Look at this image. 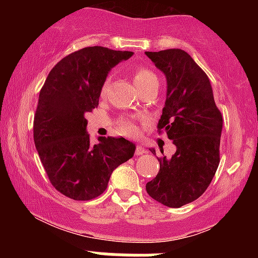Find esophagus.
<instances>
[{
  "label": "esophagus",
  "mask_w": 258,
  "mask_h": 258,
  "mask_svg": "<svg viewBox=\"0 0 258 258\" xmlns=\"http://www.w3.org/2000/svg\"><path fill=\"white\" fill-rule=\"evenodd\" d=\"M144 153H146V148L142 146H137V148H136V155H143Z\"/></svg>",
  "instance_id": "obj_1"
}]
</instances>
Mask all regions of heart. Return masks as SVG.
<instances>
[{
  "label": "heart",
  "instance_id": "heart-1",
  "mask_svg": "<svg viewBox=\"0 0 258 258\" xmlns=\"http://www.w3.org/2000/svg\"><path fill=\"white\" fill-rule=\"evenodd\" d=\"M156 81H158L156 75L152 72V70L148 69V68H137V69L133 72V82H135L136 87H137L138 90H142V88L146 87V86L153 84V82H156ZM109 82H110V79L108 78L102 86V94H104L106 90H108ZM119 126L122 132L133 133L136 131L135 123H133V121H131V120L122 119L120 121Z\"/></svg>",
  "mask_w": 258,
  "mask_h": 258
}]
</instances>
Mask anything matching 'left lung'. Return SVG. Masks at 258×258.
<instances>
[{
	"label": "left lung",
	"instance_id": "obj_1",
	"mask_svg": "<svg viewBox=\"0 0 258 258\" xmlns=\"http://www.w3.org/2000/svg\"><path fill=\"white\" fill-rule=\"evenodd\" d=\"M146 54L167 84L158 131L176 146L171 158L158 159L160 171L147 183V193L162 205L180 207L201 197L214 178L223 119L209 78L188 53L165 49ZM150 152L156 155L154 148Z\"/></svg>",
	"mask_w": 258,
	"mask_h": 258
}]
</instances>
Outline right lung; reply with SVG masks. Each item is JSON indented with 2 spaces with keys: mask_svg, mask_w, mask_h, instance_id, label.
Listing matches in <instances>:
<instances>
[{
  "mask_svg": "<svg viewBox=\"0 0 258 258\" xmlns=\"http://www.w3.org/2000/svg\"><path fill=\"white\" fill-rule=\"evenodd\" d=\"M132 55L86 47L61 59L44 81L34 119L35 147L52 185L70 199L99 197L112 171L135 154V144L122 137H99L92 146L85 117L98 106L109 72Z\"/></svg>",
  "mask_w": 258,
  "mask_h": 258,
  "instance_id": "add662e5",
  "label": "right lung"
}]
</instances>
